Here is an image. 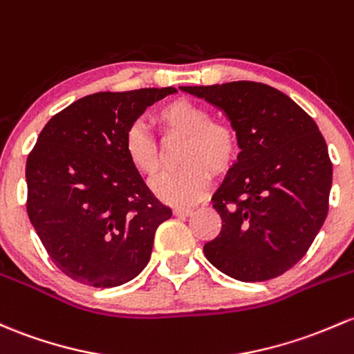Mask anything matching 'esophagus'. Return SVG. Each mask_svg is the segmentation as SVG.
<instances>
[{"label":"esophagus","mask_w":354,"mask_h":354,"mask_svg":"<svg viewBox=\"0 0 354 354\" xmlns=\"http://www.w3.org/2000/svg\"><path fill=\"white\" fill-rule=\"evenodd\" d=\"M173 214L176 215V217H189V215L193 214L192 208H174Z\"/></svg>","instance_id":"esophagus-1"}]
</instances>
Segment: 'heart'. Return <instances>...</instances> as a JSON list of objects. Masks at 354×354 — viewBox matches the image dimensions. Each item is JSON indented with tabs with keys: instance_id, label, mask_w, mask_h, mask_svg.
Returning <instances> with one entry per match:
<instances>
[{
	"instance_id": "heart-1",
	"label": "heart",
	"mask_w": 354,
	"mask_h": 354,
	"mask_svg": "<svg viewBox=\"0 0 354 354\" xmlns=\"http://www.w3.org/2000/svg\"><path fill=\"white\" fill-rule=\"evenodd\" d=\"M205 105L188 98H174L156 110L154 120L165 146H176L181 169L162 174L154 183V192L162 202L187 207L205 195L214 176H225L239 156V133L227 122L212 120ZM124 151L137 173L156 178L165 166V151L158 140L139 125L127 130Z\"/></svg>"
}]
</instances>
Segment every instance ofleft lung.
<instances>
[{
    "label": "left lung",
    "instance_id": "obj_1",
    "mask_svg": "<svg viewBox=\"0 0 354 354\" xmlns=\"http://www.w3.org/2000/svg\"><path fill=\"white\" fill-rule=\"evenodd\" d=\"M221 109L239 133V156L212 196L222 230L203 245L227 277L265 281L295 266L329 210L333 162L310 115L254 81L181 86Z\"/></svg>",
    "mask_w": 354,
    "mask_h": 354
}]
</instances>
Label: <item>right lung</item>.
Instances as JSON below:
<instances>
[{"label":"right lung","mask_w":354,"mask_h":354,"mask_svg":"<svg viewBox=\"0 0 354 354\" xmlns=\"http://www.w3.org/2000/svg\"><path fill=\"white\" fill-rule=\"evenodd\" d=\"M176 88L100 91L55 113L25 167L27 214L55 266L83 285H124L146 268L171 217L133 169L124 139L149 105Z\"/></svg>","instance_id":"1"}]
</instances>
